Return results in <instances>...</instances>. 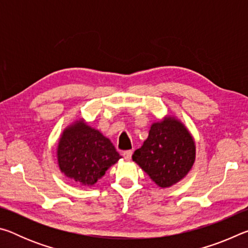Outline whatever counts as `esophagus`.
Returning <instances> with one entry per match:
<instances>
[{"label": "esophagus", "instance_id": "obj_1", "mask_svg": "<svg viewBox=\"0 0 248 248\" xmlns=\"http://www.w3.org/2000/svg\"><path fill=\"white\" fill-rule=\"evenodd\" d=\"M132 151L131 150H129V151H124V159H127V161H130V159H131V156H132Z\"/></svg>", "mask_w": 248, "mask_h": 248}]
</instances>
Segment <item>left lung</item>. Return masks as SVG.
I'll use <instances>...</instances> for the list:
<instances>
[{
    "mask_svg": "<svg viewBox=\"0 0 248 248\" xmlns=\"http://www.w3.org/2000/svg\"><path fill=\"white\" fill-rule=\"evenodd\" d=\"M132 159L161 188L186 177L196 159V144L189 130L174 116L151 124L149 137Z\"/></svg>",
    "mask_w": 248,
    "mask_h": 248,
    "instance_id": "8db88e82",
    "label": "left lung"
}]
</instances>
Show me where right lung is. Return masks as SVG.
Instances as JSON below:
<instances>
[{
	"label": "right lung",
	"mask_w": 248,
	"mask_h": 248,
	"mask_svg": "<svg viewBox=\"0 0 248 248\" xmlns=\"http://www.w3.org/2000/svg\"><path fill=\"white\" fill-rule=\"evenodd\" d=\"M119 158L110 140L83 118L68 125L58 142L59 169L81 186H93Z\"/></svg>",
	"instance_id": "add662e5"
}]
</instances>
